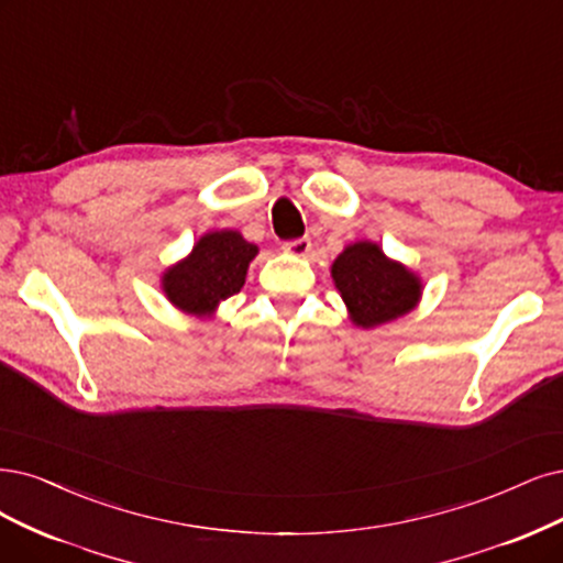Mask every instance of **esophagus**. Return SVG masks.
Here are the masks:
<instances>
[{
    "mask_svg": "<svg viewBox=\"0 0 563 563\" xmlns=\"http://www.w3.org/2000/svg\"><path fill=\"white\" fill-rule=\"evenodd\" d=\"M283 250L289 255H297V257H306L310 253V239L301 236V239H292V241H285Z\"/></svg>",
    "mask_w": 563,
    "mask_h": 563,
    "instance_id": "obj_1",
    "label": "esophagus"
}]
</instances>
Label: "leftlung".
Wrapping results in <instances>:
<instances>
[{
    "label": "left lung",
    "instance_id": "left-lung-1",
    "mask_svg": "<svg viewBox=\"0 0 563 563\" xmlns=\"http://www.w3.org/2000/svg\"><path fill=\"white\" fill-rule=\"evenodd\" d=\"M331 276L352 322L376 327L399 318L418 303L420 280L397 262H389L373 243L347 245L331 266Z\"/></svg>",
    "mask_w": 563,
    "mask_h": 563
}]
</instances>
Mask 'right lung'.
Segmentation results:
<instances>
[{"mask_svg": "<svg viewBox=\"0 0 563 563\" xmlns=\"http://www.w3.org/2000/svg\"><path fill=\"white\" fill-rule=\"evenodd\" d=\"M257 245L239 232L206 234L185 262L164 274V292L185 313L203 316L241 292L247 264L255 260Z\"/></svg>", "mask_w": 563, "mask_h": 563, "instance_id": "1", "label": "right lung"}]
</instances>
